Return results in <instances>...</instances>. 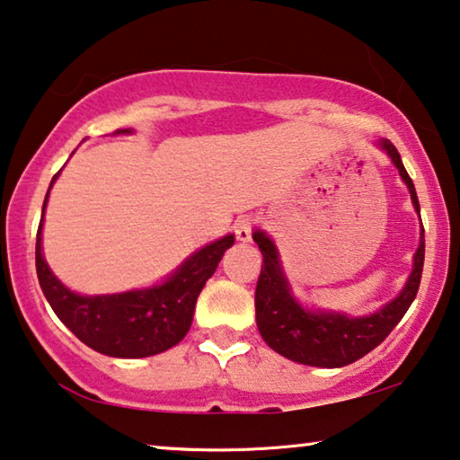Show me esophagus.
<instances>
[{
	"instance_id": "obj_1",
	"label": "esophagus",
	"mask_w": 460,
	"mask_h": 460,
	"mask_svg": "<svg viewBox=\"0 0 460 460\" xmlns=\"http://www.w3.org/2000/svg\"><path fill=\"white\" fill-rule=\"evenodd\" d=\"M235 237L240 242H250L252 240V218L250 217H240L235 220Z\"/></svg>"
}]
</instances>
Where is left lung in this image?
<instances>
[{
	"mask_svg": "<svg viewBox=\"0 0 460 460\" xmlns=\"http://www.w3.org/2000/svg\"><path fill=\"white\" fill-rule=\"evenodd\" d=\"M387 153L394 166L400 172L402 181L406 182L410 199L414 210L420 217L419 198H416L414 182L403 168L402 157L394 143L381 138L376 143ZM252 240L259 243L262 254L261 278L256 284L254 307H256V326L262 341L273 351H278L292 362L315 366V368H342V366L358 362L366 353L381 345L387 339L412 305L416 292L420 286L422 261H425V229L420 223V242L414 252L412 273L397 294L394 301L383 305L381 309L370 315L351 317L336 311L307 309L298 303L288 284V278L281 269L279 252L271 237L265 231L254 229Z\"/></svg>",
	"mask_w": 460,
	"mask_h": 460,
	"instance_id": "left-lung-1",
	"label": "left lung"
}]
</instances>
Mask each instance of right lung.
Listing matches in <instances>:
<instances>
[{"mask_svg":"<svg viewBox=\"0 0 460 460\" xmlns=\"http://www.w3.org/2000/svg\"><path fill=\"white\" fill-rule=\"evenodd\" d=\"M134 130H118L115 134H132ZM58 174H54L50 189ZM46 193L44 210L48 204ZM44 210L35 243V267L44 296L50 303L58 320L77 336L84 345L111 358H149L179 345L185 339L193 322L195 303L201 288L217 271L223 254L234 246L235 235L229 234L208 243L181 262L172 275L162 284L143 290H128L119 294H77L66 288L50 271L41 254V226Z\"/></svg>","mask_w":460,"mask_h":460,"instance_id":"add662e5","label":"right lung"}]
</instances>
